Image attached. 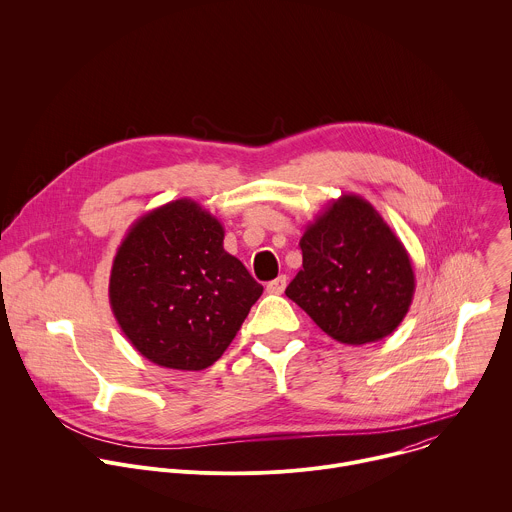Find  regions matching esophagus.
I'll use <instances>...</instances> for the list:
<instances>
[{
	"label": "esophagus",
	"mask_w": 512,
	"mask_h": 512,
	"mask_svg": "<svg viewBox=\"0 0 512 512\" xmlns=\"http://www.w3.org/2000/svg\"><path fill=\"white\" fill-rule=\"evenodd\" d=\"M285 285H287V277H285V275H279L277 279H273V281H269V283H267V293L279 295V293H283Z\"/></svg>",
	"instance_id": "obj_1"
}]
</instances>
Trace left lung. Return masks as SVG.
I'll use <instances>...</instances> for the list:
<instances>
[{"mask_svg":"<svg viewBox=\"0 0 512 512\" xmlns=\"http://www.w3.org/2000/svg\"><path fill=\"white\" fill-rule=\"evenodd\" d=\"M303 269L287 285L295 301L335 342L364 346L384 339L406 317L416 289L412 259L358 195H342L307 225Z\"/></svg>","mask_w":512,"mask_h":512,"instance_id":"left-lung-1","label":"left lung"}]
</instances>
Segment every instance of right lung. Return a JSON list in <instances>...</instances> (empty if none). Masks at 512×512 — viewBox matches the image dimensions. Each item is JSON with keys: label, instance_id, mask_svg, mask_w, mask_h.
Instances as JSON below:
<instances>
[{"label": "right lung", "instance_id": "1", "mask_svg": "<svg viewBox=\"0 0 512 512\" xmlns=\"http://www.w3.org/2000/svg\"><path fill=\"white\" fill-rule=\"evenodd\" d=\"M217 217L191 199L142 215L112 261L108 297L148 362L197 372L231 346L263 287L223 247Z\"/></svg>", "mask_w": 512, "mask_h": 512}]
</instances>
